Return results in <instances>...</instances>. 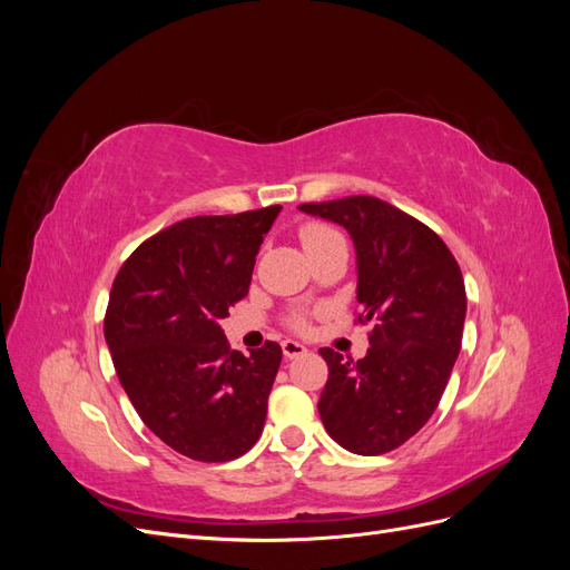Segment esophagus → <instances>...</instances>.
<instances>
[{
    "label": "esophagus",
    "mask_w": 570,
    "mask_h": 570,
    "mask_svg": "<svg viewBox=\"0 0 570 570\" xmlns=\"http://www.w3.org/2000/svg\"><path fill=\"white\" fill-rule=\"evenodd\" d=\"M308 350L304 347L302 342H297V340H285L283 342V354H285V358H299V356H304Z\"/></svg>",
    "instance_id": "1"
}]
</instances>
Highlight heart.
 <instances>
[{
    "mask_svg": "<svg viewBox=\"0 0 570 570\" xmlns=\"http://www.w3.org/2000/svg\"><path fill=\"white\" fill-rule=\"evenodd\" d=\"M335 235H337L335 230L325 228V226H306L299 237H302V247H304V249H312V247L325 243V239H331V237H335ZM289 323L295 325V327H304V318H302V316H292Z\"/></svg>",
    "mask_w": 570,
    "mask_h": 570,
    "instance_id": "heart-1",
    "label": "heart"
}]
</instances>
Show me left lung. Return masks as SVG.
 <instances>
[{"label": "left lung", "mask_w": 570, "mask_h": 570, "mask_svg": "<svg viewBox=\"0 0 570 570\" xmlns=\"http://www.w3.org/2000/svg\"><path fill=\"white\" fill-rule=\"evenodd\" d=\"M299 212L350 233L358 321L373 323L371 347L356 364L321 350V421L352 454L392 452L433 416L452 375L465 321L461 268L433 230L383 199L358 195Z\"/></svg>", "instance_id": "1"}]
</instances>
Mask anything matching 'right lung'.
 <instances>
[{
  "mask_svg": "<svg viewBox=\"0 0 570 570\" xmlns=\"http://www.w3.org/2000/svg\"><path fill=\"white\" fill-rule=\"evenodd\" d=\"M283 206L195 216L149 237L120 266L105 318L114 368L145 425L183 456H243L262 438L283 350L228 347L220 321L249 292Z\"/></svg>",
  "mask_w": 570,
  "mask_h": 570,
  "instance_id": "1",
  "label": "right lung"
}]
</instances>
